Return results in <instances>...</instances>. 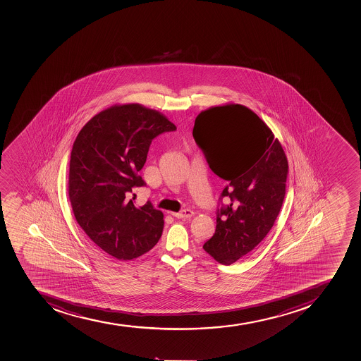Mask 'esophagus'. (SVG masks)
Here are the masks:
<instances>
[{
  "instance_id": "1",
  "label": "esophagus",
  "mask_w": 361,
  "mask_h": 361,
  "mask_svg": "<svg viewBox=\"0 0 361 361\" xmlns=\"http://www.w3.org/2000/svg\"><path fill=\"white\" fill-rule=\"evenodd\" d=\"M173 216L176 217V219H190L194 215L192 210L190 209H185L180 212V213H171Z\"/></svg>"
}]
</instances>
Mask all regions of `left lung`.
<instances>
[{"label":"left lung","instance_id":"8db88e82","mask_svg":"<svg viewBox=\"0 0 361 361\" xmlns=\"http://www.w3.org/2000/svg\"><path fill=\"white\" fill-rule=\"evenodd\" d=\"M192 137L217 176L227 180L216 231L203 249L231 265L264 240L285 196L288 158L268 125L240 104L212 106L196 117Z\"/></svg>","mask_w":361,"mask_h":361}]
</instances>
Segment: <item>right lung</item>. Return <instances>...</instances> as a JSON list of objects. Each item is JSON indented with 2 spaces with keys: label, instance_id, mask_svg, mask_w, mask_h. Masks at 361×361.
<instances>
[{
  "label": "right lung",
  "instance_id": "right-lung-1",
  "mask_svg": "<svg viewBox=\"0 0 361 361\" xmlns=\"http://www.w3.org/2000/svg\"><path fill=\"white\" fill-rule=\"evenodd\" d=\"M176 130L159 111L116 104L91 118L73 142L68 183L73 215L93 243L119 261L139 257L161 237V210L151 202L134 206L132 189L145 185L137 172L152 140Z\"/></svg>",
  "mask_w": 361,
  "mask_h": 361
}]
</instances>
